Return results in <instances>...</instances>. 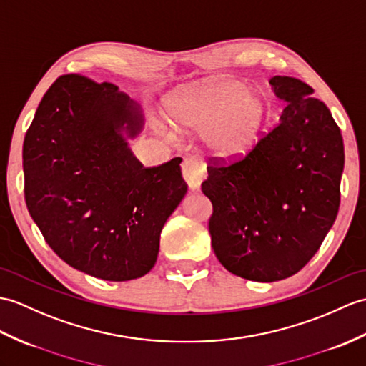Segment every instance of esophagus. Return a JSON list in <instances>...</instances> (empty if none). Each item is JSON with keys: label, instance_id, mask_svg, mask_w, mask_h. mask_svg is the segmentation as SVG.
I'll use <instances>...</instances> for the list:
<instances>
[{"label": "esophagus", "instance_id": "1", "mask_svg": "<svg viewBox=\"0 0 366 366\" xmlns=\"http://www.w3.org/2000/svg\"><path fill=\"white\" fill-rule=\"evenodd\" d=\"M182 176L192 192L199 190L201 181L204 177V168L197 159H185L182 162Z\"/></svg>", "mask_w": 366, "mask_h": 366}]
</instances>
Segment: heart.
Here are the masks:
<instances>
[{"label": "heart", "mask_w": 366, "mask_h": 366, "mask_svg": "<svg viewBox=\"0 0 366 366\" xmlns=\"http://www.w3.org/2000/svg\"><path fill=\"white\" fill-rule=\"evenodd\" d=\"M169 120L204 131V143L219 159L234 160L256 147L269 117L267 97L237 78H212L182 89L167 107Z\"/></svg>", "instance_id": "1"}]
</instances>
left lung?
I'll list each match as a JSON object with an SVG mask.
<instances>
[{"label": "left lung", "mask_w": 366, "mask_h": 366, "mask_svg": "<svg viewBox=\"0 0 366 366\" xmlns=\"http://www.w3.org/2000/svg\"><path fill=\"white\" fill-rule=\"evenodd\" d=\"M269 86L287 104L279 124L239 162L207 167L201 185L217 259L256 282L290 277L315 256L338 214L345 167L342 134L313 89L290 76Z\"/></svg>", "instance_id": "8db88e82"}]
</instances>
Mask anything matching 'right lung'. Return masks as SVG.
Masks as SVG:
<instances>
[{"mask_svg": "<svg viewBox=\"0 0 366 366\" xmlns=\"http://www.w3.org/2000/svg\"><path fill=\"white\" fill-rule=\"evenodd\" d=\"M144 118L110 82L61 76L41 98L23 143L24 199L65 263L123 282L154 267L160 232L187 193L181 160L144 168L129 140Z\"/></svg>", "mask_w": 366, "mask_h": 366, "instance_id": "obj_1", "label": "right lung"}]
</instances>
